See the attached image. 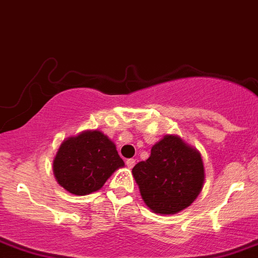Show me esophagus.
Segmentation results:
<instances>
[{
	"label": "esophagus",
	"instance_id": "esophagus-1",
	"mask_svg": "<svg viewBox=\"0 0 258 258\" xmlns=\"http://www.w3.org/2000/svg\"><path fill=\"white\" fill-rule=\"evenodd\" d=\"M135 164H136V160H135V159H127L126 165L130 168V169H131V168H134Z\"/></svg>",
	"mask_w": 258,
	"mask_h": 258
}]
</instances>
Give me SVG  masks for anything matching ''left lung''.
I'll return each instance as SVG.
<instances>
[{"label":"left lung","mask_w":258,"mask_h":258,"mask_svg":"<svg viewBox=\"0 0 258 258\" xmlns=\"http://www.w3.org/2000/svg\"><path fill=\"white\" fill-rule=\"evenodd\" d=\"M132 174L146 206L160 215L188 208L205 182L201 154L177 135H165L153 145L150 156L137 163Z\"/></svg>","instance_id":"left-lung-1"}]
</instances>
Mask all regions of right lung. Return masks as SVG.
I'll return each mask as SVG.
<instances>
[{"label": "right lung", "mask_w": 258, "mask_h": 258, "mask_svg": "<svg viewBox=\"0 0 258 258\" xmlns=\"http://www.w3.org/2000/svg\"><path fill=\"white\" fill-rule=\"evenodd\" d=\"M123 165L109 137L98 130H88L62 141L53 159V174L67 192L85 196L102 188Z\"/></svg>", "instance_id": "1"}]
</instances>
